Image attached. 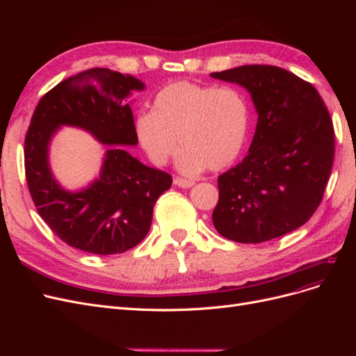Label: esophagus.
I'll use <instances>...</instances> for the list:
<instances>
[{
  "label": "esophagus",
  "instance_id": "1",
  "mask_svg": "<svg viewBox=\"0 0 356 356\" xmlns=\"http://www.w3.org/2000/svg\"><path fill=\"white\" fill-rule=\"evenodd\" d=\"M174 184H175V186H178V187H181V188H190V187L195 186V181L177 177V178L174 179Z\"/></svg>",
  "mask_w": 356,
  "mask_h": 356
}]
</instances>
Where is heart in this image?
<instances>
[{
	"label": "heart",
	"instance_id": "b5f03b06",
	"mask_svg": "<svg viewBox=\"0 0 356 356\" xmlns=\"http://www.w3.org/2000/svg\"><path fill=\"white\" fill-rule=\"evenodd\" d=\"M250 110L245 96L233 88L177 81L159 90L152 111L135 118L139 145L154 165H165L179 149L177 166L193 175L208 168H227L242 152Z\"/></svg>",
	"mask_w": 356,
	"mask_h": 356
}]
</instances>
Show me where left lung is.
I'll return each instance as SVG.
<instances>
[{
    "label": "left lung",
    "instance_id": "8db88e82",
    "mask_svg": "<svg viewBox=\"0 0 356 356\" xmlns=\"http://www.w3.org/2000/svg\"><path fill=\"white\" fill-rule=\"evenodd\" d=\"M211 77L242 86L258 115L248 156L218 178L213 227L241 243L301 227L319 207L334 159L332 122L318 90L272 65H243Z\"/></svg>",
    "mask_w": 356,
    "mask_h": 356
}]
</instances>
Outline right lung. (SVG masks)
Listing matches in <instances>:
<instances>
[{"label":"right lung","instance_id":"obj_1","mask_svg":"<svg viewBox=\"0 0 356 356\" xmlns=\"http://www.w3.org/2000/svg\"><path fill=\"white\" fill-rule=\"evenodd\" d=\"M145 84L106 68L80 72L38 102L25 138V172L40 217L58 238L84 252L122 254L141 242L157 199L172 186L163 170L139 161L131 96ZM63 125L77 127L107 145L100 174L88 186L67 191L52 175L49 145Z\"/></svg>","mask_w":356,"mask_h":356}]
</instances>
